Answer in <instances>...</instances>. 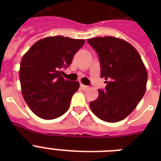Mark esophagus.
<instances>
[{
	"mask_svg": "<svg viewBox=\"0 0 161 161\" xmlns=\"http://www.w3.org/2000/svg\"><path fill=\"white\" fill-rule=\"evenodd\" d=\"M80 86H81V87H82V88H83V89H86V88H88V86H87V85H84V84H83V83H81Z\"/></svg>",
	"mask_w": 161,
	"mask_h": 161,
	"instance_id": "obj_1",
	"label": "esophagus"
}]
</instances>
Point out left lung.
<instances>
[{
	"label": "left lung",
	"mask_w": 161,
	"mask_h": 161,
	"mask_svg": "<svg viewBox=\"0 0 161 161\" xmlns=\"http://www.w3.org/2000/svg\"><path fill=\"white\" fill-rule=\"evenodd\" d=\"M98 53L101 78L105 90L90 102L92 112L105 122L124 119L134 111L146 90L147 70L137 50L128 42L114 36L88 39Z\"/></svg>",
	"instance_id": "obj_1"
}]
</instances>
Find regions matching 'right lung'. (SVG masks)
Masks as SVG:
<instances>
[{"label": "right lung", "mask_w": 161, "mask_h": 161, "mask_svg": "<svg viewBox=\"0 0 161 161\" xmlns=\"http://www.w3.org/2000/svg\"><path fill=\"white\" fill-rule=\"evenodd\" d=\"M85 40L68 36H47L39 40L24 54L20 65V82L24 99L32 112L43 119L65 114L78 81L65 80L62 68H68Z\"/></svg>", "instance_id": "1"}]
</instances>
